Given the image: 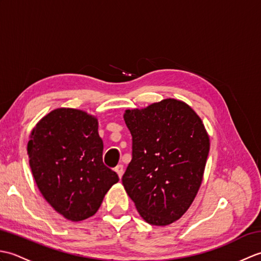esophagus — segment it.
<instances>
[{
	"instance_id": "esophagus-1",
	"label": "esophagus",
	"mask_w": 261,
	"mask_h": 261,
	"mask_svg": "<svg viewBox=\"0 0 261 261\" xmlns=\"http://www.w3.org/2000/svg\"><path fill=\"white\" fill-rule=\"evenodd\" d=\"M114 170H115V173L118 174V176L121 178L122 175H123V166H122V165H118V166H116V167H115Z\"/></svg>"
}]
</instances>
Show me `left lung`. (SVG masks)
I'll return each mask as SVG.
<instances>
[{
    "instance_id": "8db88e82",
    "label": "left lung",
    "mask_w": 261,
    "mask_h": 261,
    "mask_svg": "<svg viewBox=\"0 0 261 261\" xmlns=\"http://www.w3.org/2000/svg\"><path fill=\"white\" fill-rule=\"evenodd\" d=\"M132 160L122 184L141 218L165 226L180 219L201 187L210 151L203 121L180 99L125 110Z\"/></svg>"
}]
</instances>
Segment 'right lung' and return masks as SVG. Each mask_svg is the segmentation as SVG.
I'll return each mask as SVG.
<instances>
[{"mask_svg": "<svg viewBox=\"0 0 261 261\" xmlns=\"http://www.w3.org/2000/svg\"><path fill=\"white\" fill-rule=\"evenodd\" d=\"M28 156L39 191L51 207L73 222L91 218L119 181L103 164L98 120L83 110H53L33 127Z\"/></svg>", "mask_w": 261, "mask_h": 261, "instance_id": "right-lung-1", "label": "right lung"}]
</instances>
